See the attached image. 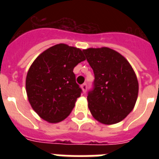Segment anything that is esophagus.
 <instances>
[{
  "label": "esophagus",
  "mask_w": 159,
  "mask_h": 159,
  "mask_svg": "<svg viewBox=\"0 0 159 159\" xmlns=\"http://www.w3.org/2000/svg\"><path fill=\"white\" fill-rule=\"evenodd\" d=\"M82 92H83V93H86V92H87V83H84V84L82 85Z\"/></svg>",
  "instance_id": "1"
}]
</instances>
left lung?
I'll return each instance as SVG.
<instances>
[{
	"label": "left lung",
	"instance_id": "left-lung-1",
	"mask_svg": "<svg viewBox=\"0 0 159 159\" xmlns=\"http://www.w3.org/2000/svg\"><path fill=\"white\" fill-rule=\"evenodd\" d=\"M93 70V88L87 102L92 116L105 125L121 121L134 107L139 92L135 72L120 53L103 48L83 49Z\"/></svg>",
	"mask_w": 159,
	"mask_h": 159
}]
</instances>
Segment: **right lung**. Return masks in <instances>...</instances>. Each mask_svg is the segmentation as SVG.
<instances>
[{"label": "right lung", "mask_w": 159, "mask_h": 159, "mask_svg": "<svg viewBox=\"0 0 159 159\" xmlns=\"http://www.w3.org/2000/svg\"><path fill=\"white\" fill-rule=\"evenodd\" d=\"M84 60L80 48L59 43L34 61L26 76V92L33 110L43 120L57 123L69 116L82 93L73 68Z\"/></svg>", "instance_id": "add662e5"}]
</instances>
